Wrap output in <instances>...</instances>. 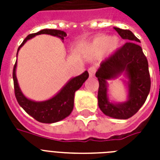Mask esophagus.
<instances>
[{
	"mask_svg": "<svg viewBox=\"0 0 160 160\" xmlns=\"http://www.w3.org/2000/svg\"><path fill=\"white\" fill-rule=\"evenodd\" d=\"M88 71H89V74H90V76H94L95 74V71H96V69H95V66H91V67L89 68V70H88Z\"/></svg>",
	"mask_w": 160,
	"mask_h": 160,
	"instance_id": "1",
	"label": "esophagus"
}]
</instances>
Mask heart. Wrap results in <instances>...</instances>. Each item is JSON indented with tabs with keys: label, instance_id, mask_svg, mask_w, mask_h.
<instances>
[{
	"label": "heart",
	"instance_id": "heart-1",
	"mask_svg": "<svg viewBox=\"0 0 160 160\" xmlns=\"http://www.w3.org/2000/svg\"><path fill=\"white\" fill-rule=\"evenodd\" d=\"M119 46V41L117 37H109L108 36H98L93 41L91 47L98 51H114Z\"/></svg>",
	"mask_w": 160,
	"mask_h": 160
}]
</instances>
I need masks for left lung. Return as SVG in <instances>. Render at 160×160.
Masks as SVG:
<instances>
[{"instance_id": "1", "label": "left lung", "mask_w": 160, "mask_h": 160, "mask_svg": "<svg viewBox=\"0 0 160 160\" xmlns=\"http://www.w3.org/2000/svg\"><path fill=\"white\" fill-rule=\"evenodd\" d=\"M122 39L127 42L113 55L100 64L95 73L99 80L98 105L101 111L114 119H126L136 114L146 100L150 90L149 64L143 50L139 45V40L129 30L114 27ZM124 72L128 79V100L122 103L108 101L107 80L115 78Z\"/></svg>"}]
</instances>
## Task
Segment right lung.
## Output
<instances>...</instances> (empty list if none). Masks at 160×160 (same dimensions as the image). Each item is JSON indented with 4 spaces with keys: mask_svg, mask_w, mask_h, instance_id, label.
Instances as JSON below:
<instances>
[{
    "mask_svg": "<svg viewBox=\"0 0 160 160\" xmlns=\"http://www.w3.org/2000/svg\"><path fill=\"white\" fill-rule=\"evenodd\" d=\"M41 34H47L51 36H57L62 41L67 36L65 31L60 30H51V29H44L39 32L31 34L26 37L19 46L17 54L21 47L30 39L33 38L34 36L41 35ZM16 54V57H17ZM16 62L13 68V80H14V90L17 102L24 109V110L30 114L31 117L36 119L37 121L46 124H51L55 122L60 121L67 116H69L74 108V98L76 90L80 89L85 80L89 77V73L85 70V72L76 77L70 79L66 85L60 90V92L50 100L45 101H34L29 100L21 92L19 87L18 81L16 75Z\"/></svg>",
    "mask_w": 160,
    "mask_h": 160,
    "instance_id": "obj_1",
    "label": "right lung"
}]
</instances>
